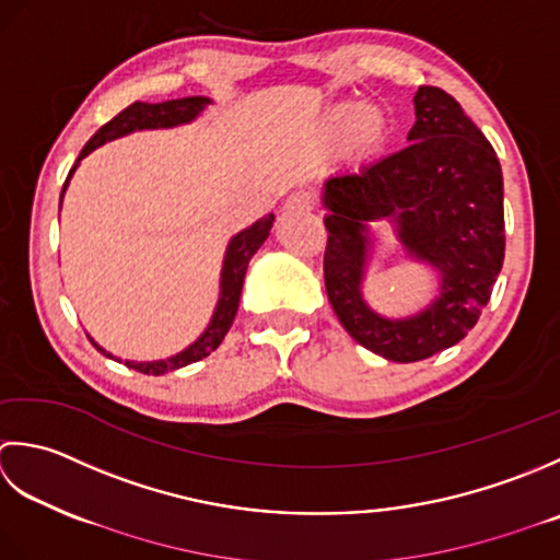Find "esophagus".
Returning a JSON list of instances; mask_svg holds the SVG:
<instances>
[{
	"instance_id": "34e87169",
	"label": "esophagus",
	"mask_w": 560,
	"mask_h": 560,
	"mask_svg": "<svg viewBox=\"0 0 560 560\" xmlns=\"http://www.w3.org/2000/svg\"><path fill=\"white\" fill-rule=\"evenodd\" d=\"M282 210L288 212V214L310 212V210H314V198L306 190H296V192H292L288 200H284V208Z\"/></svg>"
}]
</instances>
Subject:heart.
<instances>
[{
  "instance_id": "heart-1",
  "label": "heart",
  "mask_w": 560,
  "mask_h": 560,
  "mask_svg": "<svg viewBox=\"0 0 560 560\" xmlns=\"http://www.w3.org/2000/svg\"><path fill=\"white\" fill-rule=\"evenodd\" d=\"M324 137L328 142L340 144L355 162H372L380 159L394 140V116L389 108L374 101H360V104H336L326 110L322 122Z\"/></svg>"
}]
</instances>
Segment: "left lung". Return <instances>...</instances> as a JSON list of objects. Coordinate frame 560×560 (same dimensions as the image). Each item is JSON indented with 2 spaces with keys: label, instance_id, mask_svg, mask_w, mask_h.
I'll use <instances>...</instances> for the list:
<instances>
[{
  "label": "left lung",
  "instance_id": "obj_1",
  "mask_svg": "<svg viewBox=\"0 0 560 560\" xmlns=\"http://www.w3.org/2000/svg\"><path fill=\"white\" fill-rule=\"evenodd\" d=\"M413 106L406 150L360 174L330 176L322 188L328 302L362 348L392 362H418L459 343L505 258L495 150L447 91L420 86ZM376 221H389L405 255L436 272L439 294L416 315L382 317L363 300Z\"/></svg>",
  "mask_w": 560,
  "mask_h": 560
}]
</instances>
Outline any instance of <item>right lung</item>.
I'll list each match as a JSON object with an SVG mask.
<instances>
[{
    "instance_id": "obj_1",
    "label": "right lung",
    "mask_w": 560,
    "mask_h": 560,
    "mask_svg": "<svg viewBox=\"0 0 560 560\" xmlns=\"http://www.w3.org/2000/svg\"><path fill=\"white\" fill-rule=\"evenodd\" d=\"M212 101L208 96H186V98H174V101H162V104H144V101H135L125 110H120L116 118L110 122H106L104 128H101L91 140L84 144L82 154H79L77 164L72 166L70 176H67L65 186H62V196L67 186H70V178L74 176V171L79 166V162L86 154H91L94 150H98L101 144H106L110 140H118V137H125L130 132L137 130H166V128H176V125H186L196 120L200 113L208 108ZM62 208V202H60ZM272 222H276V214H266L260 217L258 222H254L246 230H242L238 234H234L230 238V244H226L224 250V260H222V272H220V296H217V304H214V312L208 328L202 330V334L192 340L188 348H184L176 355H171L166 360H152V362H135V360H125L130 370H137L142 374H166V372H174L178 368H186L190 362H198L202 358H208L212 350L220 348V343L226 336V330L232 328L234 324V316L238 310V296H242V288H244V278H246V268H248V260L254 258L256 250L264 246V242L268 238L270 230H272ZM91 343L98 352H104L106 358L122 362L120 358L113 355V352L101 348L94 338L89 336Z\"/></svg>"
}]
</instances>
